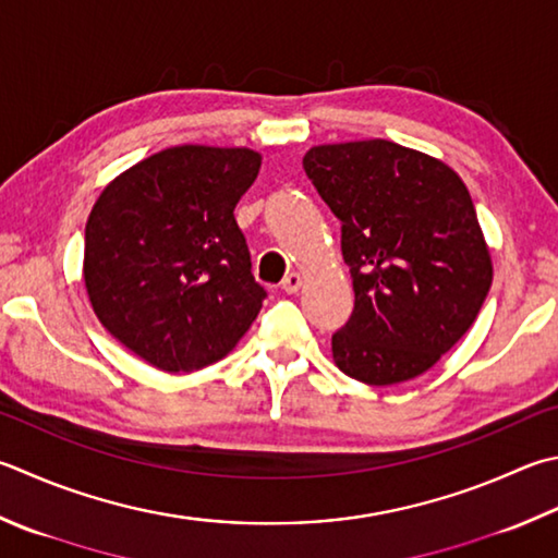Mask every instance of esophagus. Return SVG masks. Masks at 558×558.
<instances>
[{"mask_svg": "<svg viewBox=\"0 0 558 558\" xmlns=\"http://www.w3.org/2000/svg\"><path fill=\"white\" fill-rule=\"evenodd\" d=\"M301 287H303V277L299 275V271H291V275H287L281 281V289L287 293H296Z\"/></svg>", "mask_w": 558, "mask_h": 558, "instance_id": "obj_1", "label": "esophagus"}]
</instances>
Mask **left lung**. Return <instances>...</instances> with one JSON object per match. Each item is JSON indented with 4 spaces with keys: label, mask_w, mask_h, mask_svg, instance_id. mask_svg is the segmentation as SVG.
<instances>
[{
    "label": "left lung",
    "mask_w": 558,
    "mask_h": 558,
    "mask_svg": "<svg viewBox=\"0 0 558 558\" xmlns=\"http://www.w3.org/2000/svg\"><path fill=\"white\" fill-rule=\"evenodd\" d=\"M303 170L342 223L354 311L332 335L340 372L369 386L425 374L474 325L493 265L461 177L391 141L315 145Z\"/></svg>",
    "instance_id": "obj_1"
}]
</instances>
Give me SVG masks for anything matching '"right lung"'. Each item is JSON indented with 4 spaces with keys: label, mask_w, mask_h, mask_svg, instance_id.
<instances>
[{
    "label": "right lung",
    "mask_w": 558,
    "mask_h": 558,
    "mask_svg": "<svg viewBox=\"0 0 558 558\" xmlns=\"http://www.w3.org/2000/svg\"><path fill=\"white\" fill-rule=\"evenodd\" d=\"M262 157L177 145L116 177L84 228V287L104 328L162 372L233 350L267 291L233 216Z\"/></svg>",
    "instance_id": "obj_1"
}]
</instances>
